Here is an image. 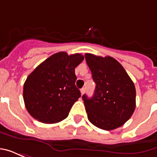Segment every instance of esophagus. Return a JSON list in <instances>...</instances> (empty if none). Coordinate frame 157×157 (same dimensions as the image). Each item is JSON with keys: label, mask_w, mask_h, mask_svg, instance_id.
<instances>
[{"label": "esophagus", "mask_w": 157, "mask_h": 157, "mask_svg": "<svg viewBox=\"0 0 157 157\" xmlns=\"http://www.w3.org/2000/svg\"><path fill=\"white\" fill-rule=\"evenodd\" d=\"M85 91H86V89L84 88V87L81 89V93H82V95H83V94L85 93Z\"/></svg>", "instance_id": "obj_1"}]
</instances>
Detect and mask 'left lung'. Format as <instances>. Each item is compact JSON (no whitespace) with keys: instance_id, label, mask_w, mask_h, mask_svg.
<instances>
[{"instance_id":"1","label":"left lung","mask_w":157,"mask_h":157,"mask_svg":"<svg viewBox=\"0 0 157 157\" xmlns=\"http://www.w3.org/2000/svg\"><path fill=\"white\" fill-rule=\"evenodd\" d=\"M85 58L96 83L92 98L82 96L87 118L98 128L115 129L128 121L135 111V84L113 57L86 54Z\"/></svg>"}]
</instances>
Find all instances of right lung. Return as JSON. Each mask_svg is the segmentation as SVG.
<instances>
[{
  "instance_id": "add662e5",
  "label": "right lung",
  "mask_w": 157,
  "mask_h": 157,
  "mask_svg": "<svg viewBox=\"0 0 157 157\" xmlns=\"http://www.w3.org/2000/svg\"><path fill=\"white\" fill-rule=\"evenodd\" d=\"M84 59L81 54L59 52L36 67L23 86V100L30 115L45 124L67 118L73 104L81 98L75 85V67Z\"/></svg>"
}]
</instances>
